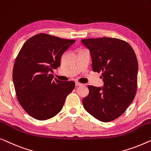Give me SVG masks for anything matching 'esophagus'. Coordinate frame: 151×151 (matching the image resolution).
Segmentation results:
<instances>
[{"label": "esophagus", "mask_w": 151, "mask_h": 151, "mask_svg": "<svg viewBox=\"0 0 151 151\" xmlns=\"http://www.w3.org/2000/svg\"><path fill=\"white\" fill-rule=\"evenodd\" d=\"M82 84H81V83H79V82H76V86H82Z\"/></svg>", "instance_id": "34e87169"}]
</instances>
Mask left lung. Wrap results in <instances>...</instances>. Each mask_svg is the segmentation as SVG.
Wrapping results in <instances>:
<instances>
[{"label":"left lung","mask_w":151,"mask_h":151,"mask_svg":"<svg viewBox=\"0 0 151 151\" xmlns=\"http://www.w3.org/2000/svg\"><path fill=\"white\" fill-rule=\"evenodd\" d=\"M90 51L93 71L101 72L102 87L88 86L82 100L90 114L104 123L123 114L137 91L138 64L134 50L126 41L102 37L81 41Z\"/></svg>","instance_id":"8db88e82"}]
</instances>
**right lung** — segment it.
Here are the masks:
<instances>
[{"label": "right lung", "mask_w": 151, "mask_h": 151, "mask_svg": "<svg viewBox=\"0 0 151 151\" xmlns=\"http://www.w3.org/2000/svg\"><path fill=\"white\" fill-rule=\"evenodd\" d=\"M75 42L40 33L22 47L15 60L13 81L19 104L35 119L44 121L56 116L73 90L74 82L60 81L50 72L60 66L63 55Z\"/></svg>", "instance_id": "right-lung-1"}]
</instances>
